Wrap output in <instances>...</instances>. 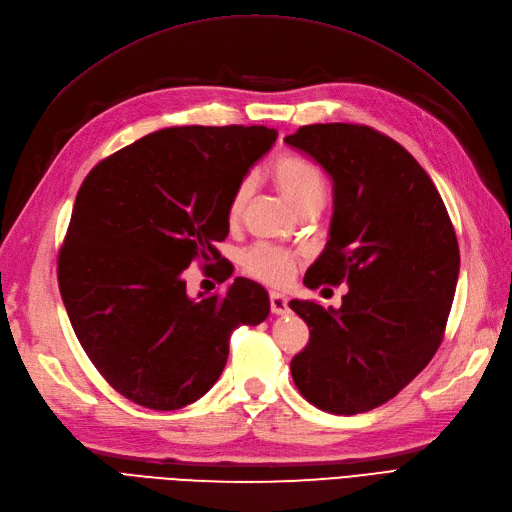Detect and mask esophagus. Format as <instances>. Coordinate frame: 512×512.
Masks as SVG:
<instances>
[{"label":"esophagus","instance_id":"1","mask_svg":"<svg viewBox=\"0 0 512 512\" xmlns=\"http://www.w3.org/2000/svg\"><path fill=\"white\" fill-rule=\"evenodd\" d=\"M269 301H271V312H273V314H286L288 309H290V307H288V299L284 297V294L271 292Z\"/></svg>","mask_w":512,"mask_h":512}]
</instances>
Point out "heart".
I'll use <instances>...</instances> for the list:
<instances>
[{
  "label": "heart",
  "mask_w": 512,
  "mask_h": 512,
  "mask_svg": "<svg viewBox=\"0 0 512 512\" xmlns=\"http://www.w3.org/2000/svg\"><path fill=\"white\" fill-rule=\"evenodd\" d=\"M271 177H273L275 188L282 192V196L288 200V205L294 211H299L307 203H322L324 179L320 175V170L314 164H309L307 160L299 156L277 158L271 166ZM250 196H252L250 181H241L228 200V211H226L228 224L241 222ZM241 267L247 275L256 277L260 282L271 284V286H286L299 267V258L297 254L284 250V247L256 243L250 247V250H245L241 254Z\"/></svg>",
  "instance_id": "heart-1"
}]
</instances>
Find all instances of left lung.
<instances>
[{"label": "left lung", "instance_id": "8db88e82", "mask_svg": "<svg viewBox=\"0 0 512 512\" xmlns=\"http://www.w3.org/2000/svg\"><path fill=\"white\" fill-rule=\"evenodd\" d=\"M286 143L333 179L329 241L305 284H348L339 309L288 303L309 327L292 380L324 412L361 414L393 399L438 352L459 277L457 235L423 166L386 134L314 123Z\"/></svg>", "mask_w": 512, "mask_h": 512}]
</instances>
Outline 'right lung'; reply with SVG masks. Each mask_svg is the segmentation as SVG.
I'll return each mask as SVG.
<instances>
[{
    "label": "right lung",
    "instance_id": "add662e5",
    "mask_svg": "<svg viewBox=\"0 0 512 512\" xmlns=\"http://www.w3.org/2000/svg\"><path fill=\"white\" fill-rule=\"evenodd\" d=\"M265 126H183L143 136L91 168L57 258L72 329L117 393L179 410L218 382L230 335L269 316V294L237 277L224 294L185 292L194 260L220 271L228 200L275 143Z\"/></svg>",
    "mask_w": 512,
    "mask_h": 512
}]
</instances>
